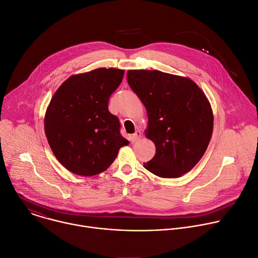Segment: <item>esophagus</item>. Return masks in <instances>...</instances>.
<instances>
[{
  "instance_id": "34e87169",
  "label": "esophagus",
  "mask_w": 258,
  "mask_h": 258,
  "mask_svg": "<svg viewBox=\"0 0 258 258\" xmlns=\"http://www.w3.org/2000/svg\"><path fill=\"white\" fill-rule=\"evenodd\" d=\"M141 138V132L140 131H136L134 134L131 135V142L134 144V142L138 141Z\"/></svg>"
}]
</instances>
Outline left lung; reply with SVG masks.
I'll return each mask as SVG.
<instances>
[{
  "instance_id": "left-lung-1",
  "label": "left lung",
  "mask_w": 258,
  "mask_h": 258,
  "mask_svg": "<svg viewBox=\"0 0 258 258\" xmlns=\"http://www.w3.org/2000/svg\"><path fill=\"white\" fill-rule=\"evenodd\" d=\"M127 81L147 108L146 136L156 147L144 167L162 178H177L201 160L213 131L209 100L188 78L160 71L132 70Z\"/></svg>"
}]
</instances>
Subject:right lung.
Masks as SVG:
<instances>
[{
  "label": "right lung",
  "mask_w": 258,
  "mask_h": 258,
  "mask_svg": "<svg viewBox=\"0 0 258 258\" xmlns=\"http://www.w3.org/2000/svg\"><path fill=\"white\" fill-rule=\"evenodd\" d=\"M124 71L99 68L66 80L47 107L44 127L48 144L72 173L96 175L105 171L129 141L120 133L119 119L108 100Z\"/></svg>",
  "instance_id": "1"
}]
</instances>
